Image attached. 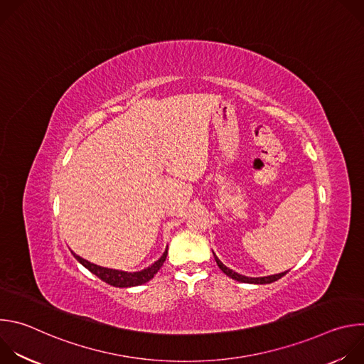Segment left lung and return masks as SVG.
<instances>
[{"label":"left lung","mask_w":364,"mask_h":364,"mask_svg":"<svg viewBox=\"0 0 364 364\" xmlns=\"http://www.w3.org/2000/svg\"><path fill=\"white\" fill-rule=\"evenodd\" d=\"M215 255V253H213ZM215 259H216V264H218V267L229 277V278H232V279H235V281H239V282H246V284H261V285H264V284H271V282H275V281H278V279H281L284 275H287V272H281V274H277V275H269V277H259V278H250V277H245V275H240V274H237V272H235V271H232V269H229L226 265H223L222 262H220V259L215 255Z\"/></svg>","instance_id":"8db88e82"}]
</instances>
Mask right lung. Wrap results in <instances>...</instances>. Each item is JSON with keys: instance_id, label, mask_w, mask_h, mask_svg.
Masks as SVG:
<instances>
[{"instance_id": "add662e5", "label": "right lung", "mask_w": 364, "mask_h": 364, "mask_svg": "<svg viewBox=\"0 0 364 364\" xmlns=\"http://www.w3.org/2000/svg\"><path fill=\"white\" fill-rule=\"evenodd\" d=\"M73 256L77 259V262H80L86 269H89L92 274H95L99 279H102L103 282H107L112 287L117 288H129V287H136V285H142L145 282H148L149 279L154 278V275L160 271V268L163 267L166 257H167V249L163 253V256L159 259L157 262H154L151 267L138 271V272H125V271H118V269H109V268H103L99 265H95L86 259L77 256L75 252H72Z\"/></svg>"}]
</instances>
